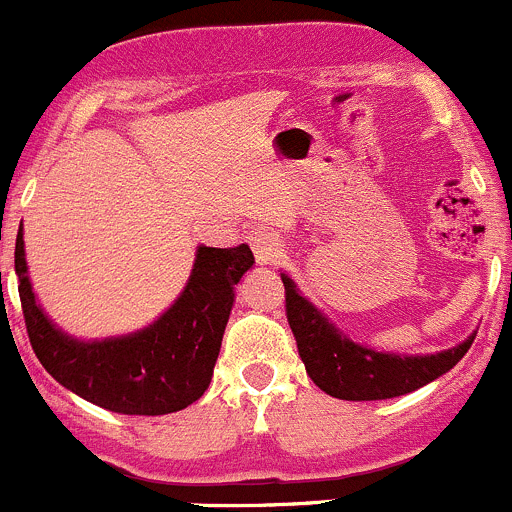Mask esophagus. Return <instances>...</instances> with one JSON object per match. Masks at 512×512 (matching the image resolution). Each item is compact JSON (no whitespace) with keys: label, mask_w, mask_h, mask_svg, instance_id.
Instances as JSON below:
<instances>
[{"label":"esophagus","mask_w":512,"mask_h":512,"mask_svg":"<svg viewBox=\"0 0 512 512\" xmlns=\"http://www.w3.org/2000/svg\"><path fill=\"white\" fill-rule=\"evenodd\" d=\"M250 247L252 252H255L257 265H272V262H277V257L282 255L280 237H277L275 232H267V230L252 232Z\"/></svg>","instance_id":"obj_1"}]
</instances>
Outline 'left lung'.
I'll return each mask as SVG.
<instances>
[{
  "mask_svg": "<svg viewBox=\"0 0 512 512\" xmlns=\"http://www.w3.org/2000/svg\"><path fill=\"white\" fill-rule=\"evenodd\" d=\"M287 294V322L297 339L309 379L334 399L379 401L411 394L451 371L471 349L476 332L436 354L379 352L339 329L317 304L299 292L297 282L280 272Z\"/></svg>",
  "mask_w": 512,
  "mask_h": 512,
  "instance_id": "obj_1",
  "label": "left lung"
}]
</instances>
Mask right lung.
<instances>
[{
    "instance_id": "add662e5",
    "label": "right lung",
    "mask_w": 512,
    "mask_h": 512,
    "mask_svg": "<svg viewBox=\"0 0 512 512\" xmlns=\"http://www.w3.org/2000/svg\"><path fill=\"white\" fill-rule=\"evenodd\" d=\"M252 265L247 245H198L183 292L148 327L79 339L64 332L36 299L22 227L14 247L19 299L36 359L76 396L126 416L173 414L205 394L235 304V285Z\"/></svg>"
}]
</instances>
